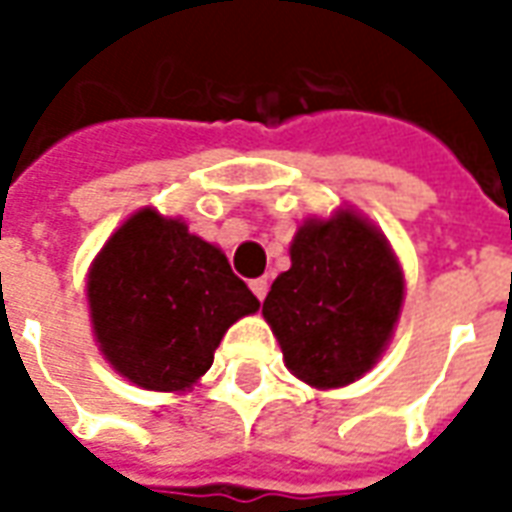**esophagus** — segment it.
<instances>
[{
  "instance_id": "1",
  "label": "esophagus",
  "mask_w": 512,
  "mask_h": 512,
  "mask_svg": "<svg viewBox=\"0 0 512 512\" xmlns=\"http://www.w3.org/2000/svg\"><path fill=\"white\" fill-rule=\"evenodd\" d=\"M249 288H252V293H255L257 299L263 301V299H266V293H268V279L266 277L252 279V282H249Z\"/></svg>"
}]
</instances>
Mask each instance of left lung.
I'll return each instance as SVG.
<instances>
[{"label":"left lung","instance_id":"8db88e82","mask_svg":"<svg viewBox=\"0 0 512 512\" xmlns=\"http://www.w3.org/2000/svg\"><path fill=\"white\" fill-rule=\"evenodd\" d=\"M406 277L395 249L367 216L337 208L301 224L290 268L263 301L285 367L315 389L370 373L395 334Z\"/></svg>","mask_w":512,"mask_h":512}]
</instances>
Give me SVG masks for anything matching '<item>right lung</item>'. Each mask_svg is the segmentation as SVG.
I'll return each instance as SVG.
<instances>
[{
	"label": "right lung",
	"instance_id": "1",
	"mask_svg": "<svg viewBox=\"0 0 512 512\" xmlns=\"http://www.w3.org/2000/svg\"><path fill=\"white\" fill-rule=\"evenodd\" d=\"M87 304L106 362L131 384L175 395L208 373L224 332L260 310L219 246L150 205L95 255Z\"/></svg>",
	"mask_w": 512,
	"mask_h": 512
}]
</instances>
